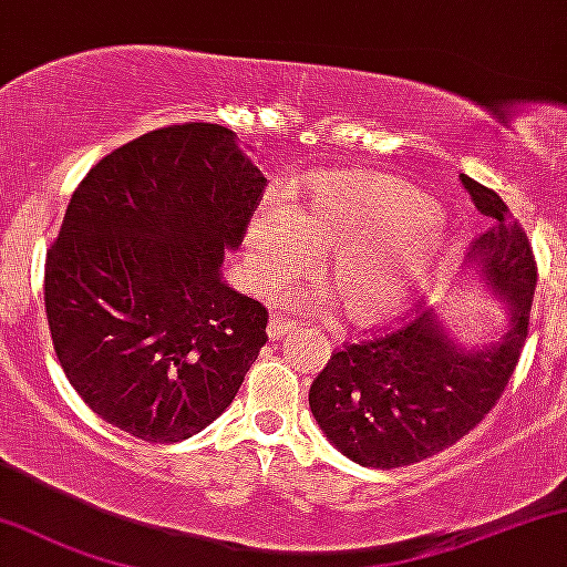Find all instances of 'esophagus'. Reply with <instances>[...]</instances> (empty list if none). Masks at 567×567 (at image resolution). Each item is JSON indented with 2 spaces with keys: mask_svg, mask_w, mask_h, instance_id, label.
<instances>
[{
  "mask_svg": "<svg viewBox=\"0 0 567 567\" xmlns=\"http://www.w3.org/2000/svg\"><path fill=\"white\" fill-rule=\"evenodd\" d=\"M296 329V324H292L290 319H282V317H271L269 324H267V334L269 340H282L285 334L292 332Z\"/></svg>",
  "mask_w": 567,
  "mask_h": 567,
  "instance_id": "1",
  "label": "esophagus"
}]
</instances>
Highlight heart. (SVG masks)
<instances>
[{
	"instance_id": "1",
	"label": "heart",
	"mask_w": 567,
	"mask_h": 567,
	"mask_svg": "<svg viewBox=\"0 0 567 567\" xmlns=\"http://www.w3.org/2000/svg\"><path fill=\"white\" fill-rule=\"evenodd\" d=\"M329 250L327 269L342 313L355 327H382L398 319L453 250L442 212L413 185L384 175H332L308 196H292L288 209L267 204L246 230V271L256 288H271ZM292 306L321 311L329 292L308 285L288 292Z\"/></svg>"
}]
</instances>
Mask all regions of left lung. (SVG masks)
Wrapping results in <instances>:
<instances>
[{"instance_id":"left-lung-1","label":"left lung","mask_w":567,"mask_h":567,"mask_svg":"<svg viewBox=\"0 0 567 567\" xmlns=\"http://www.w3.org/2000/svg\"><path fill=\"white\" fill-rule=\"evenodd\" d=\"M461 183L476 209L492 217L465 264L499 298L505 327L484 346H468L432 308L398 332L329 358L308 405L327 440L367 468L419 463L468 434L503 395L526 342L536 290L532 246L497 193L468 175Z\"/></svg>"}]
</instances>
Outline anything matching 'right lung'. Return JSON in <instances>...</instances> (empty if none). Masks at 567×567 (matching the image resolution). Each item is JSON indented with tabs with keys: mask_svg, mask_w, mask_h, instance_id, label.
Masks as SVG:
<instances>
[{
	"mask_svg": "<svg viewBox=\"0 0 567 567\" xmlns=\"http://www.w3.org/2000/svg\"><path fill=\"white\" fill-rule=\"evenodd\" d=\"M267 177L221 125L152 131L93 167L47 254L54 353L83 403L143 442H181L230 408L267 308L221 277Z\"/></svg>",
	"mask_w": 567,
	"mask_h": 567,
	"instance_id": "add662e5",
	"label": "right lung"
}]
</instances>
